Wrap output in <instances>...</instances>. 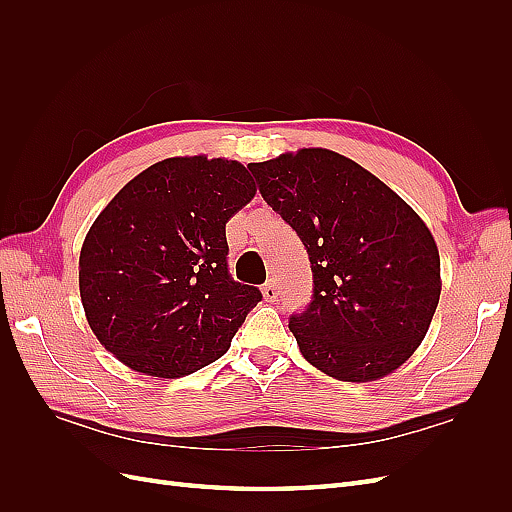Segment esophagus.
<instances>
[{"label":"esophagus","mask_w":512,"mask_h":512,"mask_svg":"<svg viewBox=\"0 0 512 512\" xmlns=\"http://www.w3.org/2000/svg\"><path fill=\"white\" fill-rule=\"evenodd\" d=\"M277 294H280V290H277L275 282H269V284L262 286V297H265L267 303H273L277 299Z\"/></svg>","instance_id":"esophagus-1"}]
</instances>
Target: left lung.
Here are the masks:
<instances>
[{
	"label": "left lung",
	"mask_w": 512,
	"mask_h": 512,
	"mask_svg": "<svg viewBox=\"0 0 512 512\" xmlns=\"http://www.w3.org/2000/svg\"><path fill=\"white\" fill-rule=\"evenodd\" d=\"M247 168L312 262L314 301L288 324L301 354L342 382L393 374L421 346L440 301V254L427 224L331 149L288 151Z\"/></svg>",
	"instance_id": "1"
}]
</instances>
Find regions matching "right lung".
<instances>
[{
	"label": "right lung",
	"instance_id": "obj_1",
	"mask_svg": "<svg viewBox=\"0 0 512 512\" xmlns=\"http://www.w3.org/2000/svg\"><path fill=\"white\" fill-rule=\"evenodd\" d=\"M256 196L237 160L151 164L91 224L79 256L85 318L138 374L181 378L218 361L262 299L228 275L226 222Z\"/></svg>",
	"mask_w": 512,
	"mask_h": 512
}]
</instances>
